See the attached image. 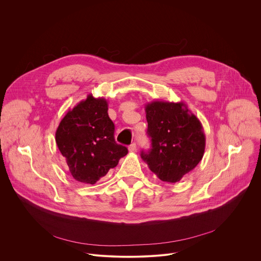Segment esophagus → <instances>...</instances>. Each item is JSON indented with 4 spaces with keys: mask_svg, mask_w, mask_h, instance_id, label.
<instances>
[{
    "mask_svg": "<svg viewBox=\"0 0 261 261\" xmlns=\"http://www.w3.org/2000/svg\"><path fill=\"white\" fill-rule=\"evenodd\" d=\"M128 150H129V152H135V151L137 150V146H136V144H135V143H132L131 145H129Z\"/></svg>",
    "mask_w": 261,
    "mask_h": 261,
    "instance_id": "obj_1",
    "label": "esophagus"
}]
</instances>
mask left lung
<instances>
[{
	"instance_id": "left-lung-1",
	"label": "left lung",
	"mask_w": 261,
	"mask_h": 261,
	"mask_svg": "<svg viewBox=\"0 0 261 261\" xmlns=\"http://www.w3.org/2000/svg\"><path fill=\"white\" fill-rule=\"evenodd\" d=\"M145 114L151 148L141 151V159L162 181L175 184L204 155L203 126L184 102L153 100L145 105Z\"/></svg>"
}]
</instances>
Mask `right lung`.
I'll return each instance as SVG.
<instances>
[{"mask_svg":"<svg viewBox=\"0 0 261 261\" xmlns=\"http://www.w3.org/2000/svg\"><path fill=\"white\" fill-rule=\"evenodd\" d=\"M106 98L92 94L68 110L61 120L55 140L66 168L79 182L95 185L128 153L116 142L115 125Z\"/></svg>","mask_w":261,"mask_h":261,"instance_id":"obj_1","label":"right lung"}]
</instances>
